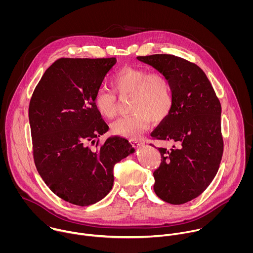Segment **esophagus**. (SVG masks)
Wrapping results in <instances>:
<instances>
[{"instance_id": "obj_1", "label": "esophagus", "mask_w": 253, "mask_h": 253, "mask_svg": "<svg viewBox=\"0 0 253 253\" xmlns=\"http://www.w3.org/2000/svg\"><path fill=\"white\" fill-rule=\"evenodd\" d=\"M130 143L132 144L133 147H139L140 145H142V142L138 141L136 139H130Z\"/></svg>"}]
</instances>
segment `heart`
<instances>
[{
	"label": "heart",
	"instance_id": "heart-1",
	"mask_svg": "<svg viewBox=\"0 0 253 253\" xmlns=\"http://www.w3.org/2000/svg\"><path fill=\"white\" fill-rule=\"evenodd\" d=\"M114 93L106 89L96 91L93 104L97 112L106 119L117 114V99L128 98L130 115L111 124L113 134L136 138L149 127L150 121L160 123L169 115L173 97L169 80L158 72L126 67L116 73L110 82Z\"/></svg>",
	"mask_w": 253,
	"mask_h": 253
}]
</instances>
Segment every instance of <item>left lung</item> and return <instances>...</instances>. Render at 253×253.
I'll return each mask as SVG.
<instances>
[{
  "label": "left lung",
  "mask_w": 253,
  "mask_h": 253,
  "mask_svg": "<svg viewBox=\"0 0 253 253\" xmlns=\"http://www.w3.org/2000/svg\"><path fill=\"white\" fill-rule=\"evenodd\" d=\"M170 82L173 103L169 115L151 133L170 141L158 148L154 191L163 201L183 204L199 196L218 171L223 154L221 105L205 73L196 64L168 54L139 56Z\"/></svg>",
  "instance_id": "1"
}]
</instances>
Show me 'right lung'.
Wrapping results in <instances>:
<instances>
[{"instance_id":"add662e5","label":"right lung","mask_w":253,"mask_h":253,"mask_svg":"<svg viewBox=\"0 0 253 253\" xmlns=\"http://www.w3.org/2000/svg\"><path fill=\"white\" fill-rule=\"evenodd\" d=\"M116 58H61L36 86L29 105L36 168L53 193L88 206L103 199L114 182V165L134 152L125 138L112 136L93 98Z\"/></svg>"}]
</instances>
